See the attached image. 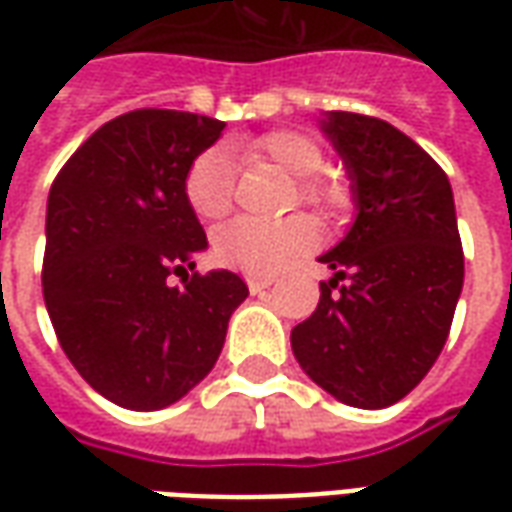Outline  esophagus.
Segmentation results:
<instances>
[{"label": "esophagus", "instance_id": "34e87169", "mask_svg": "<svg viewBox=\"0 0 512 512\" xmlns=\"http://www.w3.org/2000/svg\"><path fill=\"white\" fill-rule=\"evenodd\" d=\"M246 285H249V290H252V293H263V290H268L271 285H274V279L271 277H249L246 279Z\"/></svg>", "mask_w": 512, "mask_h": 512}]
</instances>
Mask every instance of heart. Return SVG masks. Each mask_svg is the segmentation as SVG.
<instances>
[{"label":"heart","mask_w":512,"mask_h":512,"mask_svg":"<svg viewBox=\"0 0 512 512\" xmlns=\"http://www.w3.org/2000/svg\"><path fill=\"white\" fill-rule=\"evenodd\" d=\"M235 150L246 158H260L277 164L290 178H296V197L321 211H334L345 202V189L334 180L318 175L323 169L321 145L299 131H271L238 142ZM183 194L189 208L205 222H216L233 205V167L222 147H211L191 161L183 178ZM315 241V227L307 216H290L282 222H252L238 219L213 235V257L227 268L244 271L249 277H271L307 252Z\"/></svg>","instance_id":"obj_1"}]
</instances>
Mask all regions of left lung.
Listing matches in <instances>:
<instances>
[{"label":"left lung","instance_id":"8db88e82","mask_svg":"<svg viewBox=\"0 0 512 512\" xmlns=\"http://www.w3.org/2000/svg\"><path fill=\"white\" fill-rule=\"evenodd\" d=\"M356 219L321 263V301L290 332L301 370L354 408H386L428 376L463 288V249L444 169L386 120L326 112Z\"/></svg>","mask_w":512,"mask_h":512}]
</instances>
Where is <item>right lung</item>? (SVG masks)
<instances>
[{
    "label": "right lung",
    "instance_id": "add662e5",
    "mask_svg": "<svg viewBox=\"0 0 512 512\" xmlns=\"http://www.w3.org/2000/svg\"><path fill=\"white\" fill-rule=\"evenodd\" d=\"M222 131L213 117L136 109L98 128L49 191L51 326L79 376L131 411L167 408L200 384L249 296L224 268L169 285L208 249L183 178Z\"/></svg>",
    "mask_w": 512,
    "mask_h": 512
}]
</instances>
